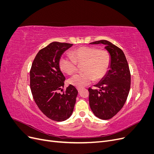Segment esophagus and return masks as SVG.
<instances>
[{"mask_svg": "<svg viewBox=\"0 0 154 154\" xmlns=\"http://www.w3.org/2000/svg\"><path fill=\"white\" fill-rule=\"evenodd\" d=\"M77 90H78V91L79 92H80L82 90V88H81V87H77Z\"/></svg>", "mask_w": 154, "mask_h": 154, "instance_id": "obj_1", "label": "esophagus"}]
</instances>
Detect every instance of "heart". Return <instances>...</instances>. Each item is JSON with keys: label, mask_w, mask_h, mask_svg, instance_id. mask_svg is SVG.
Here are the masks:
<instances>
[{"label": "heart", "mask_w": 154, "mask_h": 154, "mask_svg": "<svg viewBox=\"0 0 154 154\" xmlns=\"http://www.w3.org/2000/svg\"><path fill=\"white\" fill-rule=\"evenodd\" d=\"M111 62L108 51L94 47H80L71 52V57H62L59 67L67 74L76 72L78 65H83V73L76 74L69 80L71 85L82 87L89 84L93 80L99 81L108 72Z\"/></svg>", "instance_id": "1"}]
</instances>
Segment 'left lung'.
<instances>
[{"label":"left lung","mask_w":154,"mask_h":154,"mask_svg":"<svg viewBox=\"0 0 154 154\" xmlns=\"http://www.w3.org/2000/svg\"><path fill=\"white\" fill-rule=\"evenodd\" d=\"M91 44L105 45L110 55L109 71L94 86L99 90L88 88L89 105L94 114L101 119H109L123 108L130 88L131 76L123 51L110 42L101 40Z\"/></svg>","instance_id":"obj_1"}]
</instances>
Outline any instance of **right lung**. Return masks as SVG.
<instances>
[{
  "label": "right lung",
  "mask_w": 154,
  "mask_h": 154,
  "mask_svg": "<svg viewBox=\"0 0 154 154\" xmlns=\"http://www.w3.org/2000/svg\"><path fill=\"white\" fill-rule=\"evenodd\" d=\"M72 44L53 42L40 49L30 70V87L32 97L39 109L49 119L63 122L72 115L78 91L69 85L63 90L66 78L59 67L62 54Z\"/></svg>",
  "instance_id": "1"
}]
</instances>
